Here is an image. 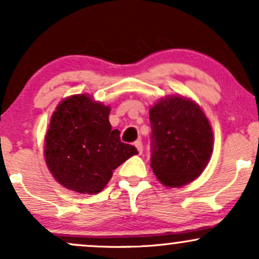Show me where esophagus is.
<instances>
[{
  "instance_id": "esophagus-1",
  "label": "esophagus",
  "mask_w": 259,
  "mask_h": 259,
  "mask_svg": "<svg viewBox=\"0 0 259 259\" xmlns=\"http://www.w3.org/2000/svg\"><path fill=\"white\" fill-rule=\"evenodd\" d=\"M135 147L138 148V151H139V153L141 154L142 153V151H143V146H142V142L140 141V140H138V141L135 142Z\"/></svg>"
}]
</instances>
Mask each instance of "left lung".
<instances>
[{"label": "left lung", "instance_id": "left-lung-1", "mask_svg": "<svg viewBox=\"0 0 259 259\" xmlns=\"http://www.w3.org/2000/svg\"><path fill=\"white\" fill-rule=\"evenodd\" d=\"M151 166L167 187L192 182L210 160L213 135L201 108L182 96H169L149 110Z\"/></svg>", "mask_w": 259, "mask_h": 259}]
</instances>
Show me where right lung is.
Wrapping results in <instances>:
<instances>
[{
  "mask_svg": "<svg viewBox=\"0 0 259 259\" xmlns=\"http://www.w3.org/2000/svg\"><path fill=\"white\" fill-rule=\"evenodd\" d=\"M110 111L84 94L65 99L58 106L46 135L45 157L60 185L96 194L114 169L139 153L134 146L120 141L117 129L112 130Z\"/></svg>",
  "mask_w": 259,
  "mask_h": 259,
  "instance_id": "1",
  "label": "right lung"
}]
</instances>
